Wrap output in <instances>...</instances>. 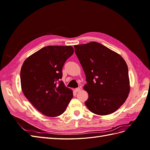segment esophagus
Returning a JSON list of instances; mask_svg holds the SVG:
<instances>
[{"label":"esophagus","mask_w":150,"mask_h":150,"mask_svg":"<svg viewBox=\"0 0 150 150\" xmlns=\"http://www.w3.org/2000/svg\"><path fill=\"white\" fill-rule=\"evenodd\" d=\"M74 91H75L76 92V93H78V92H79L80 91H81V88H76L75 89H74Z\"/></svg>","instance_id":"1"}]
</instances>
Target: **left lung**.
<instances>
[{"instance_id": "1", "label": "left lung", "mask_w": 150, "mask_h": 150, "mask_svg": "<svg viewBox=\"0 0 150 150\" xmlns=\"http://www.w3.org/2000/svg\"><path fill=\"white\" fill-rule=\"evenodd\" d=\"M74 49L87 81L83 88L89 96L86 106L100 116L115 112L130 91L128 68L124 59L96 42L75 45Z\"/></svg>"}]
</instances>
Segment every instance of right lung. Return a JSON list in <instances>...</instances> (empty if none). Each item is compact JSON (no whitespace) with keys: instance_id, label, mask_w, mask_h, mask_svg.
<instances>
[{"instance_id":"1","label":"right lung","mask_w":150,"mask_h":150,"mask_svg":"<svg viewBox=\"0 0 150 150\" xmlns=\"http://www.w3.org/2000/svg\"><path fill=\"white\" fill-rule=\"evenodd\" d=\"M73 53L74 48L70 46H48L28 57L22 66V92L45 116L62 115L73 97L72 91L60 81L62 67Z\"/></svg>"}]
</instances>
